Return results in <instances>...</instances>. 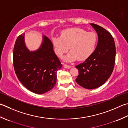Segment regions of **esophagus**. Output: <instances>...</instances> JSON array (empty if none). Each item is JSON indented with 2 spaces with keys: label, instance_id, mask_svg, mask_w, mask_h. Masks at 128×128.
Masks as SVG:
<instances>
[{
  "label": "esophagus",
  "instance_id": "obj_1",
  "mask_svg": "<svg viewBox=\"0 0 128 128\" xmlns=\"http://www.w3.org/2000/svg\"><path fill=\"white\" fill-rule=\"evenodd\" d=\"M63 66H64V67L65 68H66V69H70L72 67L71 66H68V65H66V64H64Z\"/></svg>",
  "mask_w": 128,
  "mask_h": 128
}]
</instances>
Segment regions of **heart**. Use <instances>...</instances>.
I'll return each instance as SVG.
<instances>
[{
    "instance_id": "heart-1",
    "label": "heart",
    "mask_w": 128,
    "mask_h": 128,
    "mask_svg": "<svg viewBox=\"0 0 128 128\" xmlns=\"http://www.w3.org/2000/svg\"><path fill=\"white\" fill-rule=\"evenodd\" d=\"M55 52L59 57H62L68 50L70 52L64 58L66 62L84 60L91 56L96 48L97 36L96 32H87L79 28L66 29L62 32L60 36L52 38Z\"/></svg>"
}]
</instances>
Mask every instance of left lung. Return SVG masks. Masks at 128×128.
<instances>
[{
  "label": "left lung",
  "instance_id": "obj_1",
  "mask_svg": "<svg viewBox=\"0 0 128 128\" xmlns=\"http://www.w3.org/2000/svg\"><path fill=\"white\" fill-rule=\"evenodd\" d=\"M90 25L98 34L96 46L86 61L76 66L79 70L76 82L87 89L97 88L109 78L113 71L116 55L115 42L111 34L98 25Z\"/></svg>",
  "mask_w": 128,
  "mask_h": 128
}]
</instances>
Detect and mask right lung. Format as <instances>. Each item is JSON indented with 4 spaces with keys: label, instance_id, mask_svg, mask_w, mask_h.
<instances>
[{
    "label": "right lung",
    "instance_id": "right-lung-1",
    "mask_svg": "<svg viewBox=\"0 0 128 128\" xmlns=\"http://www.w3.org/2000/svg\"><path fill=\"white\" fill-rule=\"evenodd\" d=\"M13 65L22 84L30 91L39 94L53 88L56 82V72L62 67L48 38L42 35L40 46L30 51L25 42V33L16 40Z\"/></svg>",
    "mask_w": 128,
    "mask_h": 128
}]
</instances>
